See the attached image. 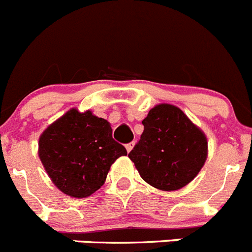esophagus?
<instances>
[{
	"mask_svg": "<svg viewBox=\"0 0 252 252\" xmlns=\"http://www.w3.org/2000/svg\"><path fill=\"white\" fill-rule=\"evenodd\" d=\"M133 146H135V141H131V142H128V144H126V150L128 151V153H130L131 150H132V148Z\"/></svg>",
	"mask_w": 252,
	"mask_h": 252,
	"instance_id": "obj_1",
	"label": "esophagus"
}]
</instances>
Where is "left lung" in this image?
<instances>
[{
	"mask_svg": "<svg viewBox=\"0 0 252 252\" xmlns=\"http://www.w3.org/2000/svg\"><path fill=\"white\" fill-rule=\"evenodd\" d=\"M144 132L128 153L146 183L177 190L192 182L207 159V139L182 110L158 104L142 120Z\"/></svg>",
	"mask_w": 252,
	"mask_h": 252,
	"instance_id": "left-lung-1",
	"label": "left lung"
}]
</instances>
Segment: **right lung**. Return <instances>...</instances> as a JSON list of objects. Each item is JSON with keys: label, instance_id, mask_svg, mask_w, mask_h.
Wrapping results in <instances>:
<instances>
[{"label": "right lung", "instance_id": "1", "mask_svg": "<svg viewBox=\"0 0 252 252\" xmlns=\"http://www.w3.org/2000/svg\"><path fill=\"white\" fill-rule=\"evenodd\" d=\"M122 155L127 151L113 140L110 124L91 111H68L39 140L40 160L53 183L75 198L101 188L111 165Z\"/></svg>", "mask_w": 252, "mask_h": 252}]
</instances>
